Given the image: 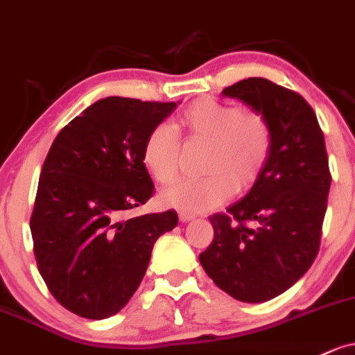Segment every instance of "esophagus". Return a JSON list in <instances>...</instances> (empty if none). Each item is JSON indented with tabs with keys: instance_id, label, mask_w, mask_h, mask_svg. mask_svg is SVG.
<instances>
[{
	"instance_id": "obj_1",
	"label": "esophagus",
	"mask_w": 355,
	"mask_h": 355,
	"mask_svg": "<svg viewBox=\"0 0 355 355\" xmlns=\"http://www.w3.org/2000/svg\"><path fill=\"white\" fill-rule=\"evenodd\" d=\"M179 220H181L182 223L191 222V220H194V215H191V213H184V211H181V213H179Z\"/></svg>"
}]
</instances>
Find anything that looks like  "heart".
Wrapping results in <instances>:
<instances>
[{
    "label": "heart",
    "instance_id": "obj_1",
    "mask_svg": "<svg viewBox=\"0 0 355 355\" xmlns=\"http://www.w3.org/2000/svg\"><path fill=\"white\" fill-rule=\"evenodd\" d=\"M188 139L207 140L203 178L181 179L166 188V207L184 213H201L227 201L235 191L250 189L261 178L272 150L270 121L255 110L201 98L179 115L174 123ZM142 161L155 181L169 184L178 174L179 139L169 125H157L147 133Z\"/></svg>",
    "mask_w": 355,
    "mask_h": 355
}]
</instances>
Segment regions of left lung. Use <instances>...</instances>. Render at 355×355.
Returning <instances> with one entry per match:
<instances>
[{
	"label": "left lung",
	"instance_id": "8db88e82",
	"mask_svg": "<svg viewBox=\"0 0 355 355\" xmlns=\"http://www.w3.org/2000/svg\"><path fill=\"white\" fill-rule=\"evenodd\" d=\"M222 94L266 115L274 140L245 198L209 216L215 237L200 262L232 298L262 303L300 281L318 254L331 182L325 139L311 106L269 79H243Z\"/></svg>",
	"mask_w": 355,
	"mask_h": 355
}]
</instances>
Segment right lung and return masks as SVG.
<instances>
[{
  "mask_svg": "<svg viewBox=\"0 0 355 355\" xmlns=\"http://www.w3.org/2000/svg\"><path fill=\"white\" fill-rule=\"evenodd\" d=\"M176 106L103 98L55 137L30 230L49 291L72 313L116 315L144 279L155 240L178 225L174 209L123 218L154 193L144 140Z\"/></svg>",
  "mask_w": 355,
  "mask_h": 355,
  "instance_id": "1",
  "label": "right lung"
}]
</instances>
